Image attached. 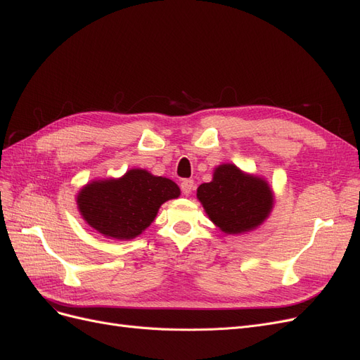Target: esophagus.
<instances>
[{
    "label": "esophagus",
    "instance_id": "1",
    "mask_svg": "<svg viewBox=\"0 0 360 360\" xmlns=\"http://www.w3.org/2000/svg\"><path fill=\"white\" fill-rule=\"evenodd\" d=\"M193 187H194L193 179H184L181 182V191H182L184 196H190V193L193 191Z\"/></svg>",
    "mask_w": 360,
    "mask_h": 360
}]
</instances>
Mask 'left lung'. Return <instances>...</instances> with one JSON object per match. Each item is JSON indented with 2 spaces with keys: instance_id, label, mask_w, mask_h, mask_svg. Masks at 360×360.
Wrapping results in <instances>:
<instances>
[{
  "instance_id": "obj_1",
  "label": "left lung",
  "mask_w": 360,
  "mask_h": 360,
  "mask_svg": "<svg viewBox=\"0 0 360 360\" xmlns=\"http://www.w3.org/2000/svg\"><path fill=\"white\" fill-rule=\"evenodd\" d=\"M198 199L224 233L248 232L271 211V190L264 179L249 176L233 164H223L211 182L198 188Z\"/></svg>"
}]
</instances>
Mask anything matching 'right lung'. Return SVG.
Wrapping results in <instances>:
<instances>
[{
  "mask_svg": "<svg viewBox=\"0 0 360 360\" xmlns=\"http://www.w3.org/2000/svg\"><path fill=\"white\" fill-rule=\"evenodd\" d=\"M179 194L173 181L132 169L120 179L87 184L77 203L83 219L95 231L110 238L131 240L153 221L164 202Z\"/></svg>",
  "mask_w": 360,
  "mask_h": 360,
  "instance_id": "obj_1",
  "label": "right lung"
}]
</instances>
